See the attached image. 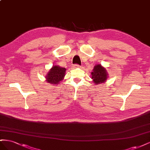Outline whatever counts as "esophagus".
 <instances>
[{
    "instance_id": "1",
    "label": "esophagus",
    "mask_w": 150,
    "mask_h": 150,
    "mask_svg": "<svg viewBox=\"0 0 150 150\" xmlns=\"http://www.w3.org/2000/svg\"><path fill=\"white\" fill-rule=\"evenodd\" d=\"M74 67H81V66H80V65H79V64H74Z\"/></svg>"
}]
</instances>
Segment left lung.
<instances>
[{"label":"left lung","mask_w":150,"mask_h":150,"mask_svg":"<svg viewBox=\"0 0 150 150\" xmlns=\"http://www.w3.org/2000/svg\"><path fill=\"white\" fill-rule=\"evenodd\" d=\"M107 77V72L101 65L98 64L94 66L91 72V79H93L94 84H99L106 82Z\"/></svg>","instance_id":"8db88e82"}]
</instances>
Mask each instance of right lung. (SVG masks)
Here are the masks:
<instances>
[{"instance_id":"right-lung-1","label":"right lung","mask_w":150,"mask_h":150,"mask_svg":"<svg viewBox=\"0 0 150 150\" xmlns=\"http://www.w3.org/2000/svg\"><path fill=\"white\" fill-rule=\"evenodd\" d=\"M66 69L64 67H60L58 66H54L48 74L46 77V81L49 83L57 84L63 79L65 76Z\"/></svg>"}]
</instances>
